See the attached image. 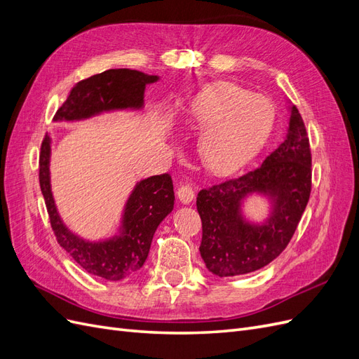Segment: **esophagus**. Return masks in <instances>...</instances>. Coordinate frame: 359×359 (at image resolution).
Listing matches in <instances>:
<instances>
[{"label": "esophagus", "mask_w": 359, "mask_h": 359, "mask_svg": "<svg viewBox=\"0 0 359 359\" xmlns=\"http://www.w3.org/2000/svg\"><path fill=\"white\" fill-rule=\"evenodd\" d=\"M177 196H178L180 202L189 205L194 199V191H193L191 186H189V184H181V186L178 187Z\"/></svg>", "instance_id": "obj_1"}]
</instances>
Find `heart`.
<instances>
[{
    "mask_svg": "<svg viewBox=\"0 0 359 359\" xmlns=\"http://www.w3.org/2000/svg\"><path fill=\"white\" fill-rule=\"evenodd\" d=\"M202 132L198 153L206 168L226 172L236 168L262 142L271 123V104L233 83H214L191 107Z\"/></svg>",
    "mask_w": 359,
    "mask_h": 359,
    "instance_id": "b5f03b06",
    "label": "heart"
}]
</instances>
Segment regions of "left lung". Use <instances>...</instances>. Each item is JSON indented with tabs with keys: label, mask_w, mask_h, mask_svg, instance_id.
<instances>
[{
	"label": "left lung",
	"mask_w": 359,
	"mask_h": 359,
	"mask_svg": "<svg viewBox=\"0 0 359 359\" xmlns=\"http://www.w3.org/2000/svg\"><path fill=\"white\" fill-rule=\"evenodd\" d=\"M310 191L307 130L297 106H290L287 135L262 165L198 193L202 220L199 252L210 273L233 277L273 262L295 233ZM253 192L271 201L270 217L262 225L247 222L241 212L242 201Z\"/></svg>",
	"instance_id": "left-lung-1"
}]
</instances>
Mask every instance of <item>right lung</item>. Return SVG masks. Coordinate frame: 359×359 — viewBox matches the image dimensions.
<instances>
[{
	"label": "right lung",
	"mask_w": 359,
	"mask_h": 359,
	"mask_svg": "<svg viewBox=\"0 0 359 359\" xmlns=\"http://www.w3.org/2000/svg\"><path fill=\"white\" fill-rule=\"evenodd\" d=\"M158 76L130 69H111L76 83L53 121H78L102 112L140 109L148 83ZM50 137L43 139L39 158L40 189L58 244L86 273L118 281L142 268L151 241L163 219L173 210L175 194L169 173L139 181L126 203L119 233L104 241H85L62 223L50 190Z\"/></svg>",
	"instance_id": "obj_1"
}]
</instances>
